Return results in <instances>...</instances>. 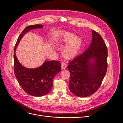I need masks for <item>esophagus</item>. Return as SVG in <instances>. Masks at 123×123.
I'll return each instance as SVG.
<instances>
[{"label": "esophagus", "instance_id": "esophagus-1", "mask_svg": "<svg viewBox=\"0 0 123 123\" xmlns=\"http://www.w3.org/2000/svg\"><path fill=\"white\" fill-rule=\"evenodd\" d=\"M67 67V64H66V63L64 62H62V64H61V68L62 69H64L66 68Z\"/></svg>", "mask_w": 123, "mask_h": 123}]
</instances>
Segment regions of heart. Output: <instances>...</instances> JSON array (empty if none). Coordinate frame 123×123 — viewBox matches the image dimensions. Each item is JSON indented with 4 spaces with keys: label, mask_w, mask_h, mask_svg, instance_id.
<instances>
[{
    "label": "heart",
    "mask_w": 123,
    "mask_h": 123,
    "mask_svg": "<svg viewBox=\"0 0 123 123\" xmlns=\"http://www.w3.org/2000/svg\"><path fill=\"white\" fill-rule=\"evenodd\" d=\"M58 39L62 44H67L63 50V54L66 58H71L76 56L82 45V38L77 37L72 33L60 31L58 34Z\"/></svg>",
    "instance_id": "heart-1"
}]
</instances>
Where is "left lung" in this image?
Segmentation results:
<instances>
[{"mask_svg": "<svg viewBox=\"0 0 123 123\" xmlns=\"http://www.w3.org/2000/svg\"><path fill=\"white\" fill-rule=\"evenodd\" d=\"M92 41L88 48L69 62L70 73L69 88L79 97L96 92L101 86L107 69V49L101 36L92 31Z\"/></svg>", "mask_w": 123, "mask_h": 123, "instance_id": "1", "label": "left lung"}]
</instances>
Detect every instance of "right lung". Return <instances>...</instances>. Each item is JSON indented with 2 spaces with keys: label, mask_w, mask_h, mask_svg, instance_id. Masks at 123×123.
<instances>
[{
  "label": "right lung",
  "mask_w": 123,
  "mask_h": 123,
  "mask_svg": "<svg viewBox=\"0 0 123 123\" xmlns=\"http://www.w3.org/2000/svg\"><path fill=\"white\" fill-rule=\"evenodd\" d=\"M41 25H29L24 29L17 39L14 48V73L19 85L25 92L31 96L41 97L48 93L53 87L54 77L61 69L60 61H45L40 67L35 68H27L18 60L15 54L19 42L22 37L30 30L40 29Z\"/></svg>",
  "instance_id": "right-lung-1"
}]
</instances>
